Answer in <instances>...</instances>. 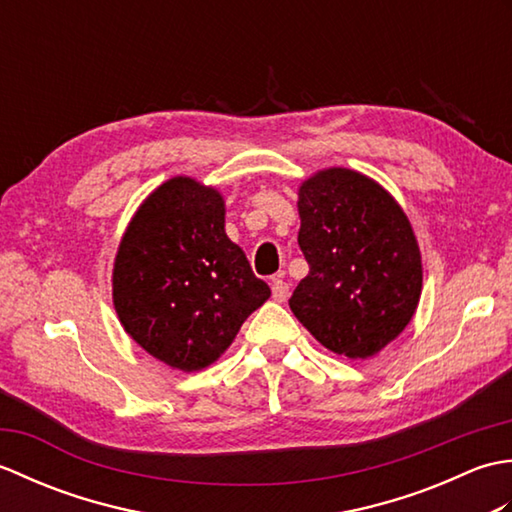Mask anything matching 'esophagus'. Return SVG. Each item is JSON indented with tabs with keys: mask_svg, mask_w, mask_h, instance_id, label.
Listing matches in <instances>:
<instances>
[{
	"mask_svg": "<svg viewBox=\"0 0 512 512\" xmlns=\"http://www.w3.org/2000/svg\"><path fill=\"white\" fill-rule=\"evenodd\" d=\"M270 288H273V299L279 303H284L290 295V286L281 277H273V281H270Z\"/></svg>",
	"mask_w": 512,
	"mask_h": 512,
	"instance_id": "obj_1",
	"label": "esophagus"
}]
</instances>
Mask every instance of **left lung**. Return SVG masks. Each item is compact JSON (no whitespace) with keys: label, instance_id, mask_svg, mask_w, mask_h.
I'll list each match as a JSON object with an SVG mask.
<instances>
[{"label":"left lung","instance_id":"1","mask_svg":"<svg viewBox=\"0 0 512 512\" xmlns=\"http://www.w3.org/2000/svg\"><path fill=\"white\" fill-rule=\"evenodd\" d=\"M299 217L310 273L290 310L334 354L374 356L420 301V248L407 215L374 180L334 167L301 184Z\"/></svg>","mask_w":512,"mask_h":512}]
</instances>
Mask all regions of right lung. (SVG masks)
<instances>
[{"instance_id": "add662e5", "label": "right lung", "mask_w": 512, "mask_h": 512, "mask_svg": "<svg viewBox=\"0 0 512 512\" xmlns=\"http://www.w3.org/2000/svg\"><path fill=\"white\" fill-rule=\"evenodd\" d=\"M125 332L182 372L211 365L270 297L224 233V200L191 178L162 184L129 222L114 262Z\"/></svg>"}]
</instances>
